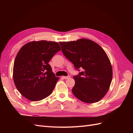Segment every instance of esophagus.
Listing matches in <instances>:
<instances>
[{
    "label": "esophagus",
    "instance_id": "obj_1",
    "mask_svg": "<svg viewBox=\"0 0 133 133\" xmlns=\"http://www.w3.org/2000/svg\"><path fill=\"white\" fill-rule=\"evenodd\" d=\"M62 78H63L64 79H67L70 78V76H63Z\"/></svg>",
    "mask_w": 133,
    "mask_h": 133
}]
</instances>
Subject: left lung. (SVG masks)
I'll use <instances>...</instances> for the list:
<instances>
[{
  "label": "left lung",
  "instance_id": "obj_1",
  "mask_svg": "<svg viewBox=\"0 0 133 133\" xmlns=\"http://www.w3.org/2000/svg\"><path fill=\"white\" fill-rule=\"evenodd\" d=\"M59 44L63 54L73 63L75 69H83L74 76L73 94L84 103L99 102L107 93L112 78L111 64L105 51L88 39Z\"/></svg>",
  "mask_w": 133,
  "mask_h": 133
}]
</instances>
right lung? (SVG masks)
<instances>
[{"label":"right lung","instance_id":"1","mask_svg":"<svg viewBox=\"0 0 133 133\" xmlns=\"http://www.w3.org/2000/svg\"><path fill=\"white\" fill-rule=\"evenodd\" d=\"M60 50L58 43L46 41L29 42L19 50L14 63L13 80L27 99L39 101L51 94L59 78L48 63Z\"/></svg>","mask_w":133,"mask_h":133}]
</instances>
